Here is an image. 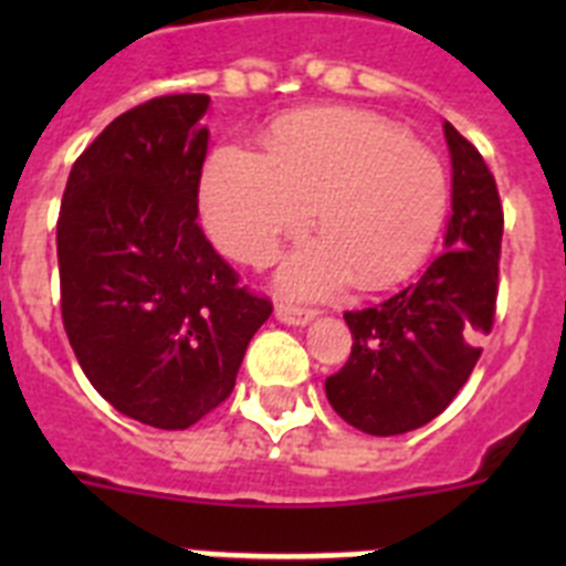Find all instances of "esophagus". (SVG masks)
Here are the masks:
<instances>
[{
	"instance_id": "1",
	"label": "esophagus",
	"mask_w": 566,
	"mask_h": 566,
	"mask_svg": "<svg viewBox=\"0 0 566 566\" xmlns=\"http://www.w3.org/2000/svg\"><path fill=\"white\" fill-rule=\"evenodd\" d=\"M314 314H317L314 308L294 306V303H280V306L274 308V317H277L280 323H289V326H306Z\"/></svg>"
}]
</instances>
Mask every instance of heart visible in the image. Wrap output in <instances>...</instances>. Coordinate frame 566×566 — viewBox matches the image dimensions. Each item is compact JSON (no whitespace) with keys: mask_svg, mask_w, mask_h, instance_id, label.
Wrapping results in <instances>:
<instances>
[{"mask_svg":"<svg viewBox=\"0 0 566 566\" xmlns=\"http://www.w3.org/2000/svg\"><path fill=\"white\" fill-rule=\"evenodd\" d=\"M323 240L289 260L292 292L391 286L431 252L448 207V175L428 147L354 109L294 115L269 135V153L218 149L201 184L209 238L229 258L266 266L283 238L312 223Z\"/></svg>","mask_w":566,"mask_h":566,"instance_id":"heart-1","label":"heart"}]
</instances>
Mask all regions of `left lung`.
<instances>
[{
  "label": "left lung",
  "instance_id": "1",
  "mask_svg": "<svg viewBox=\"0 0 566 566\" xmlns=\"http://www.w3.org/2000/svg\"><path fill=\"white\" fill-rule=\"evenodd\" d=\"M444 138L453 164L444 252L417 283L343 314L352 357L326 379L334 411L374 437L408 433L439 417L468 382L496 317L504 232L496 178L448 122Z\"/></svg>",
  "mask_w": 566,
  "mask_h": 566
}]
</instances>
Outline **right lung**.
Listing matches in <instances>:
<instances>
[{"instance_id":"1","label":"right lung","mask_w":566,"mask_h":566,"mask_svg":"<svg viewBox=\"0 0 566 566\" xmlns=\"http://www.w3.org/2000/svg\"><path fill=\"white\" fill-rule=\"evenodd\" d=\"M209 96L127 109L70 169L56 221L62 323L124 417L184 431L232 394L272 300L240 286L198 223Z\"/></svg>"}]
</instances>
